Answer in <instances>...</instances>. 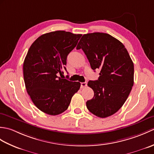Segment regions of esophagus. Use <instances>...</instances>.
<instances>
[{
	"mask_svg": "<svg viewBox=\"0 0 154 154\" xmlns=\"http://www.w3.org/2000/svg\"><path fill=\"white\" fill-rule=\"evenodd\" d=\"M87 85V82H84V83H81V87L82 88V89H83V88L86 87Z\"/></svg>",
	"mask_w": 154,
	"mask_h": 154,
	"instance_id": "34e87169",
	"label": "esophagus"
}]
</instances>
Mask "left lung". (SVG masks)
<instances>
[{"instance_id":"left-lung-1","label":"left lung","mask_w":154,"mask_h":154,"mask_svg":"<svg viewBox=\"0 0 154 154\" xmlns=\"http://www.w3.org/2000/svg\"><path fill=\"white\" fill-rule=\"evenodd\" d=\"M82 49L92 69L100 70L99 79L87 85L94 91L86 105L91 113L106 118L125 103L134 85V63L122 42L106 33L84 34L77 50Z\"/></svg>"}]
</instances>
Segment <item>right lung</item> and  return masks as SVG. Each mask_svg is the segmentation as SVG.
<instances>
[{"mask_svg": "<svg viewBox=\"0 0 154 154\" xmlns=\"http://www.w3.org/2000/svg\"><path fill=\"white\" fill-rule=\"evenodd\" d=\"M81 34L58 30L42 35L31 45L23 65L24 83L32 102L39 110L57 115L67 109L79 82L61 79L68 54Z\"/></svg>", "mask_w": 154, "mask_h": 154, "instance_id": "1", "label": "right lung"}]
</instances>
